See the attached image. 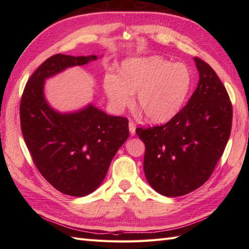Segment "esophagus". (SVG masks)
Masks as SVG:
<instances>
[{
    "instance_id": "34e87169",
    "label": "esophagus",
    "mask_w": 249,
    "mask_h": 249,
    "mask_svg": "<svg viewBox=\"0 0 249 249\" xmlns=\"http://www.w3.org/2000/svg\"><path fill=\"white\" fill-rule=\"evenodd\" d=\"M128 127H129V133L130 135H135L136 134V126L134 124V122H129L128 123Z\"/></svg>"
}]
</instances>
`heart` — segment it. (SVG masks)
Returning a JSON list of instances; mask_svg holds the SVG:
<instances>
[{"label":"heart","mask_w":249,"mask_h":249,"mask_svg":"<svg viewBox=\"0 0 249 249\" xmlns=\"http://www.w3.org/2000/svg\"><path fill=\"white\" fill-rule=\"evenodd\" d=\"M192 72L183 63H172L160 56L134 57L120 67V77L107 73L104 79L106 94L115 108L123 109L133 102L145 119L161 123L173 118L192 88Z\"/></svg>","instance_id":"heart-1"}]
</instances>
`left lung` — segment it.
I'll list each match as a JSON object with an SVG mask.
<instances>
[{
    "mask_svg": "<svg viewBox=\"0 0 249 249\" xmlns=\"http://www.w3.org/2000/svg\"><path fill=\"white\" fill-rule=\"evenodd\" d=\"M195 62L200 79L188 104L166 124L136 129L145 144L147 182L167 197L202 186L212 176L231 133L228 92L208 63L197 56Z\"/></svg>",
    "mask_w": 249,
    "mask_h": 249,
    "instance_id": "obj_1",
    "label": "left lung"
}]
</instances>
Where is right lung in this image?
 I'll return each mask as SVG.
<instances>
[{"label": "right lung", "mask_w": 249, "mask_h": 249, "mask_svg": "<svg viewBox=\"0 0 249 249\" xmlns=\"http://www.w3.org/2000/svg\"><path fill=\"white\" fill-rule=\"evenodd\" d=\"M96 59L50 56L30 77L20 102L21 131L36 168L56 190L73 197L91 194L102 184L115 153L129 137L128 120L92 105L61 114L47 104L44 82L67 67Z\"/></svg>", "instance_id": "obj_1"}]
</instances>
